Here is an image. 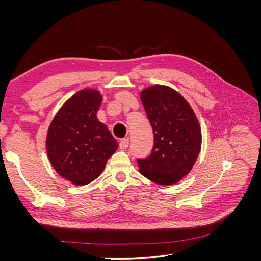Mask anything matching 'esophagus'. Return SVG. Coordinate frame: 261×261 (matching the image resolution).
I'll return each instance as SVG.
<instances>
[{
    "mask_svg": "<svg viewBox=\"0 0 261 261\" xmlns=\"http://www.w3.org/2000/svg\"><path fill=\"white\" fill-rule=\"evenodd\" d=\"M128 145H129V139L128 138H124L120 141V148L121 149H126L128 147Z\"/></svg>",
    "mask_w": 261,
    "mask_h": 261,
    "instance_id": "esophagus-1",
    "label": "esophagus"
}]
</instances>
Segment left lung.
I'll use <instances>...</instances> for the list:
<instances>
[{
	"label": "left lung",
	"instance_id": "1",
	"mask_svg": "<svg viewBox=\"0 0 261 261\" xmlns=\"http://www.w3.org/2000/svg\"><path fill=\"white\" fill-rule=\"evenodd\" d=\"M140 99L151 124L154 144L145 159H137L141 174L160 185L180 180L198 158L201 129L188 102L168 86L154 85Z\"/></svg>",
	"mask_w": 261,
	"mask_h": 261
}]
</instances>
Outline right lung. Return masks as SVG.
Instances as JSON below:
<instances>
[{
  "mask_svg": "<svg viewBox=\"0 0 261 261\" xmlns=\"http://www.w3.org/2000/svg\"><path fill=\"white\" fill-rule=\"evenodd\" d=\"M98 90L84 89L68 99L54 116L46 135V153L54 170L75 185H86L103 171L118 147L97 118Z\"/></svg>",
  "mask_w": 261,
  "mask_h": 261,
  "instance_id": "right-lung-1",
  "label": "right lung"
}]
</instances>
